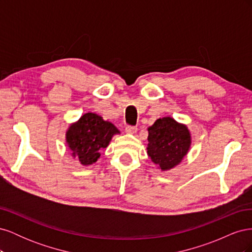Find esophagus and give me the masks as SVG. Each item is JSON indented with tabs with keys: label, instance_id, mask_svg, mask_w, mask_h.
Listing matches in <instances>:
<instances>
[{
	"label": "esophagus",
	"instance_id": "obj_1",
	"mask_svg": "<svg viewBox=\"0 0 252 252\" xmlns=\"http://www.w3.org/2000/svg\"><path fill=\"white\" fill-rule=\"evenodd\" d=\"M125 131H126V133L133 134V133H135L136 131H138V128L133 127V126H127L126 129H125Z\"/></svg>",
	"mask_w": 252,
	"mask_h": 252
}]
</instances>
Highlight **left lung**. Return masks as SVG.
<instances>
[{
  "label": "left lung",
  "instance_id": "1",
  "mask_svg": "<svg viewBox=\"0 0 252 252\" xmlns=\"http://www.w3.org/2000/svg\"><path fill=\"white\" fill-rule=\"evenodd\" d=\"M147 140V155L162 171L177 167L191 146L188 127L171 117L158 119L149 126Z\"/></svg>",
  "mask_w": 252,
  "mask_h": 252
}]
</instances>
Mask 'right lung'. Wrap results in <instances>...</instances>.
<instances>
[{
	"label": "right lung",
	"mask_w": 252,
	"mask_h": 252,
	"mask_svg": "<svg viewBox=\"0 0 252 252\" xmlns=\"http://www.w3.org/2000/svg\"><path fill=\"white\" fill-rule=\"evenodd\" d=\"M120 130L111 122L105 121L94 112L84 113L66 130V144L73 158L83 166L93 165L108 147L113 135Z\"/></svg>",
	"instance_id": "right-lung-1"
}]
</instances>
